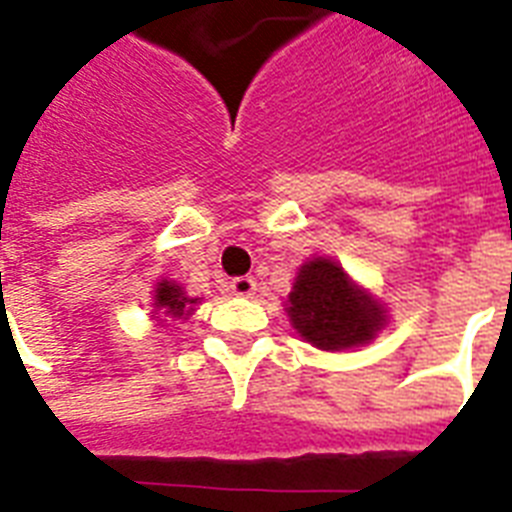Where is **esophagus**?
<instances>
[{
    "mask_svg": "<svg viewBox=\"0 0 512 512\" xmlns=\"http://www.w3.org/2000/svg\"><path fill=\"white\" fill-rule=\"evenodd\" d=\"M255 287H257V281L252 279V276H239V279L231 281V292L236 297L255 295Z\"/></svg>",
    "mask_w": 512,
    "mask_h": 512,
    "instance_id": "esophagus-1",
    "label": "esophagus"
}]
</instances>
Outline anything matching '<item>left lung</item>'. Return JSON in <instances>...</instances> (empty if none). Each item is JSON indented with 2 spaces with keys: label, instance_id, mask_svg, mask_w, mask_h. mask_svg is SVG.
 <instances>
[{
  "label": "left lung",
  "instance_id": "1",
  "mask_svg": "<svg viewBox=\"0 0 512 512\" xmlns=\"http://www.w3.org/2000/svg\"><path fill=\"white\" fill-rule=\"evenodd\" d=\"M287 313L297 335L321 350L364 345L388 321L385 308L327 257H313L300 265Z\"/></svg>",
  "mask_w": 512,
  "mask_h": 512
}]
</instances>
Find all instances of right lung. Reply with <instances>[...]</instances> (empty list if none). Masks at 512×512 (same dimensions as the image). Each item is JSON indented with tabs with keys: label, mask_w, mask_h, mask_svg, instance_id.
<instances>
[{
	"label": "right lung",
	"mask_w": 512,
	"mask_h": 512,
	"mask_svg": "<svg viewBox=\"0 0 512 512\" xmlns=\"http://www.w3.org/2000/svg\"><path fill=\"white\" fill-rule=\"evenodd\" d=\"M196 300L188 297L183 292V287H177L175 281L162 279L154 289V319L164 321L162 316H170V319H185L191 316Z\"/></svg>",
	"instance_id": "obj_1"
}]
</instances>
